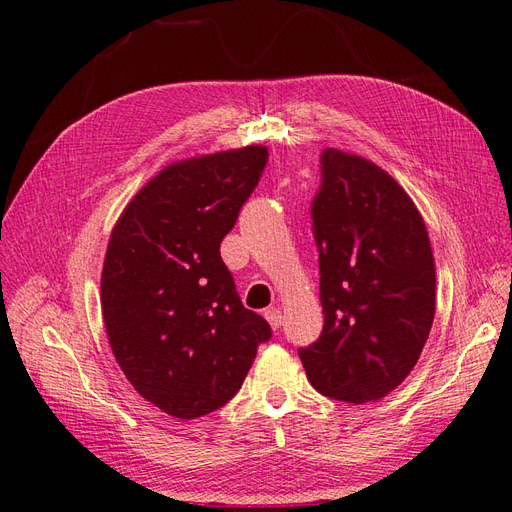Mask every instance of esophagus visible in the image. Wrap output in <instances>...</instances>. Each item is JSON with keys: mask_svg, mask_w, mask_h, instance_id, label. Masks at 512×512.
<instances>
[{"mask_svg": "<svg viewBox=\"0 0 512 512\" xmlns=\"http://www.w3.org/2000/svg\"><path fill=\"white\" fill-rule=\"evenodd\" d=\"M265 318L269 320V324L271 327L277 331L282 327V312L277 307H269V309H265Z\"/></svg>", "mask_w": 512, "mask_h": 512, "instance_id": "1", "label": "esophagus"}]
</instances>
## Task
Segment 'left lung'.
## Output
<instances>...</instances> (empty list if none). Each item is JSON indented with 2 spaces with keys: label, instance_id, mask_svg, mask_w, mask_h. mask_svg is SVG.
<instances>
[{
  "label": "left lung",
  "instance_id": "1",
  "mask_svg": "<svg viewBox=\"0 0 512 512\" xmlns=\"http://www.w3.org/2000/svg\"><path fill=\"white\" fill-rule=\"evenodd\" d=\"M312 230L324 327L299 348L305 374L331 399H380L416 365L436 312L425 222L382 168L324 149Z\"/></svg>",
  "mask_w": 512,
  "mask_h": 512
}]
</instances>
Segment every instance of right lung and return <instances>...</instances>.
I'll return each mask as SVG.
<instances>
[{"instance_id": "right-lung-1", "label": "right lung", "mask_w": 512, "mask_h": 512, "mask_svg": "<svg viewBox=\"0 0 512 512\" xmlns=\"http://www.w3.org/2000/svg\"><path fill=\"white\" fill-rule=\"evenodd\" d=\"M267 160V147L250 145L170 164L111 232L102 269L108 344L138 395L170 416L228 404L271 339L220 256Z\"/></svg>"}]
</instances>
